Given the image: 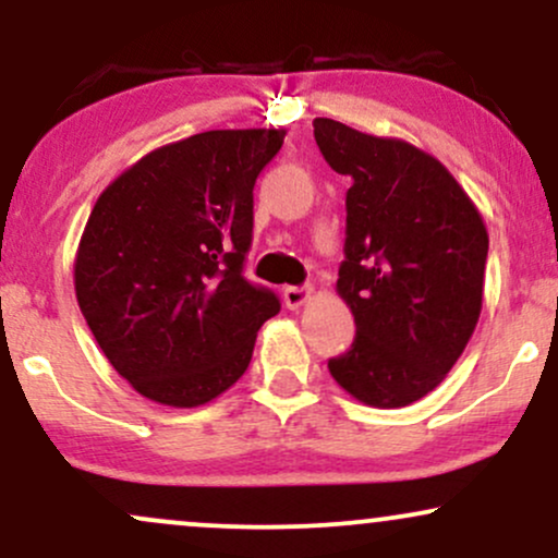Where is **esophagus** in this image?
<instances>
[{
    "label": "esophagus",
    "mask_w": 558,
    "mask_h": 558,
    "mask_svg": "<svg viewBox=\"0 0 558 558\" xmlns=\"http://www.w3.org/2000/svg\"><path fill=\"white\" fill-rule=\"evenodd\" d=\"M310 296H312V288H306V286H288L283 291L288 310H299L301 304H306V299Z\"/></svg>",
    "instance_id": "obj_1"
}]
</instances>
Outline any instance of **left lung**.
I'll return each mask as SVG.
<instances>
[{
  "instance_id": "8db88e82",
  "label": "left lung",
  "mask_w": 558,
  "mask_h": 558,
  "mask_svg": "<svg viewBox=\"0 0 558 558\" xmlns=\"http://www.w3.org/2000/svg\"><path fill=\"white\" fill-rule=\"evenodd\" d=\"M325 162L351 178L338 293L356 336L328 362L354 399L399 409L440 386L483 310L488 230L438 159L315 118Z\"/></svg>"
}]
</instances>
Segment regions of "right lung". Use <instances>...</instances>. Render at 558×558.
I'll return each instance as SVG.
<instances>
[{
	"instance_id": "1",
	"label": "right lung",
	"mask_w": 558,
	"mask_h": 558,
	"mask_svg": "<svg viewBox=\"0 0 558 558\" xmlns=\"http://www.w3.org/2000/svg\"><path fill=\"white\" fill-rule=\"evenodd\" d=\"M286 131H207L159 146L101 191L75 254L96 343L146 399L191 409L246 373L280 299L243 278L254 183Z\"/></svg>"
}]
</instances>
